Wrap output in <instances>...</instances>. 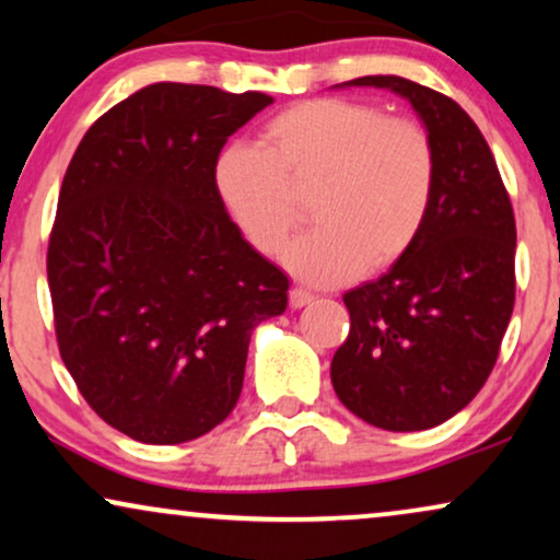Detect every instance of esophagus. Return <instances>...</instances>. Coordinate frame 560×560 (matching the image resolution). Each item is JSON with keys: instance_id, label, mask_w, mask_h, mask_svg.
<instances>
[{"instance_id": "esophagus-1", "label": "esophagus", "mask_w": 560, "mask_h": 560, "mask_svg": "<svg viewBox=\"0 0 560 560\" xmlns=\"http://www.w3.org/2000/svg\"><path fill=\"white\" fill-rule=\"evenodd\" d=\"M310 302H315V294H310L307 289H292V292H289V304H292L294 310H300Z\"/></svg>"}]
</instances>
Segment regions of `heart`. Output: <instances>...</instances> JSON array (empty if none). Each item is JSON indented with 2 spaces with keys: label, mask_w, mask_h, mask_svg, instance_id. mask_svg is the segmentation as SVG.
<instances>
[{
  "label": "heart",
  "mask_w": 560,
  "mask_h": 560,
  "mask_svg": "<svg viewBox=\"0 0 560 560\" xmlns=\"http://www.w3.org/2000/svg\"><path fill=\"white\" fill-rule=\"evenodd\" d=\"M264 139L219 152L214 190L247 243L276 256L300 222L296 194L317 188L320 228L284 250L296 279L343 284L362 268L395 266L421 237L436 194L434 141L421 124L320 97L281 110Z\"/></svg>",
  "instance_id": "heart-1"
}]
</instances>
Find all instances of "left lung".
Here are the masks:
<instances>
[{
  "mask_svg": "<svg viewBox=\"0 0 560 560\" xmlns=\"http://www.w3.org/2000/svg\"><path fill=\"white\" fill-rule=\"evenodd\" d=\"M413 105L436 152V194L416 245L380 279L343 294L349 338L330 364L353 416L423 431L486 385L514 310L516 224L483 133L452 97L395 74L359 77Z\"/></svg>",
  "mask_w": 560,
  "mask_h": 560,
  "instance_id": "obj_1",
  "label": "left lung"
}]
</instances>
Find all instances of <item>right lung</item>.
<instances>
[{
  "label": "right lung",
  "mask_w": 560,
  "mask_h": 560,
  "mask_svg": "<svg viewBox=\"0 0 560 560\" xmlns=\"http://www.w3.org/2000/svg\"><path fill=\"white\" fill-rule=\"evenodd\" d=\"M271 103L150 84L90 126L63 175L46 256L59 353L137 442H190L228 419L253 328L287 310L284 271L214 190L222 147Z\"/></svg>",
  "instance_id": "obj_1"
}]
</instances>
